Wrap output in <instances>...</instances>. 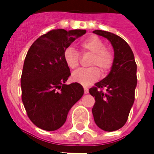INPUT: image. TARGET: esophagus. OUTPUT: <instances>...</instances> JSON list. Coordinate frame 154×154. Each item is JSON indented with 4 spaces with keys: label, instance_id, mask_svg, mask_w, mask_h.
<instances>
[{
    "label": "esophagus",
    "instance_id": "obj_1",
    "mask_svg": "<svg viewBox=\"0 0 154 154\" xmlns=\"http://www.w3.org/2000/svg\"><path fill=\"white\" fill-rule=\"evenodd\" d=\"M83 88H84V93H85V94L88 93V91H88V88H87V87H84Z\"/></svg>",
    "mask_w": 154,
    "mask_h": 154
}]
</instances>
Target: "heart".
<instances>
[{"mask_svg":"<svg viewBox=\"0 0 154 154\" xmlns=\"http://www.w3.org/2000/svg\"><path fill=\"white\" fill-rule=\"evenodd\" d=\"M80 48L84 54H92L90 61V66L92 67L74 72L72 74V79L82 85H89L100 77V71L103 74H106L111 69L115 56L113 51L105 46L104 41L95 35L82 41ZM63 57L67 66L71 69L79 67L81 55L73 48H67L64 51Z\"/></svg>","mask_w":154,"mask_h":154,"instance_id":"1","label":"heart"}]
</instances>
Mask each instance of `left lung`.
Masks as SVG:
<instances>
[{
    "label": "left lung",
    "instance_id": "left-lung-1",
    "mask_svg": "<svg viewBox=\"0 0 154 154\" xmlns=\"http://www.w3.org/2000/svg\"><path fill=\"white\" fill-rule=\"evenodd\" d=\"M93 33L110 40L115 51V59L109 75L89 89L96 101L92 114L100 129L116 131L125 125L134 101L137 65L132 49L121 37L100 29Z\"/></svg>",
    "mask_w": 154,
    "mask_h": 154
}]
</instances>
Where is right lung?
Here are the masks:
<instances>
[{"instance_id":"add662e5","label":"right lung","mask_w":154,"mask_h":154,"mask_svg":"<svg viewBox=\"0 0 154 154\" xmlns=\"http://www.w3.org/2000/svg\"><path fill=\"white\" fill-rule=\"evenodd\" d=\"M85 29H52L39 36L26 54L20 86L27 116L35 125L47 131L63 125L67 114L84 90L81 84L66 85L71 75L64 51Z\"/></svg>"}]
</instances>
